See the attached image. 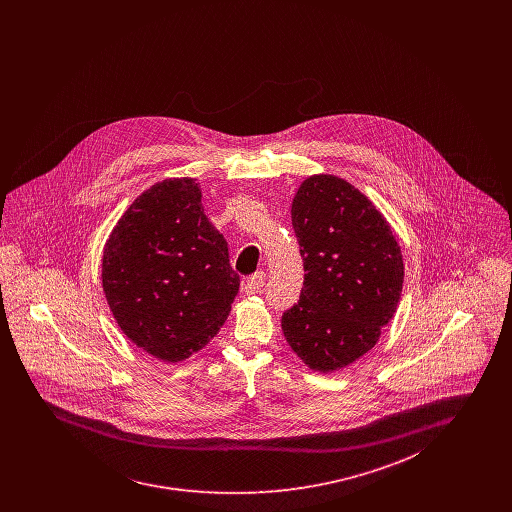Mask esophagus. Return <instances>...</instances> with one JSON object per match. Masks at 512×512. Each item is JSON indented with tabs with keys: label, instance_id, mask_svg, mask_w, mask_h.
Returning a JSON list of instances; mask_svg holds the SVG:
<instances>
[{
	"label": "esophagus",
	"instance_id": "34e87169",
	"mask_svg": "<svg viewBox=\"0 0 512 512\" xmlns=\"http://www.w3.org/2000/svg\"><path fill=\"white\" fill-rule=\"evenodd\" d=\"M264 281H266V274H264V272H257L255 276H251V278L244 281L242 289H244L246 295H257V293H261V289L264 287Z\"/></svg>",
	"mask_w": 512,
	"mask_h": 512
}]
</instances>
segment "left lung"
<instances>
[{
	"mask_svg": "<svg viewBox=\"0 0 512 512\" xmlns=\"http://www.w3.org/2000/svg\"><path fill=\"white\" fill-rule=\"evenodd\" d=\"M291 217L306 274L281 328L308 368L334 372L366 355L394 317L402 249L372 201L332 174L300 184Z\"/></svg>",
	"mask_w": 512,
	"mask_h": 512,
	"instance_id": "8db88e82",
	"label": "left lung"
}]
</instances>
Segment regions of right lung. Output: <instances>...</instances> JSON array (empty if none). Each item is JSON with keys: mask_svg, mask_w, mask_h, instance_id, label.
I'll use <instances>...</instances> for the list:
<instances>
[{"mask_svg": "<svg viewBox=\"0 0 512 512\" xmlns=\"http://www.w3.org/2000/svg\"><path fill=\"white\" fill-rule=\"evenodd\" d=\"M201 199L193 178L157 182L125 210L103 251V291L116 323L165 362L201 351L240 289Z\"/></svg>", "mask_w": 512, "mask_h": 512, "instance_id": "right-lung-1", "label": "right lung"}]
</instances>
